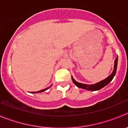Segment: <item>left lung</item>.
Wrapping results in <instances>:
<instances>
[{"mask_svg": "<svg viewBox=\"0 0 128 128\" xmlns=\"http://www.w3.org/2000/svg\"><path fill=\"white\" fill-rule=\"evenodd\" d=\"M118 56L116 57V58L115 59L114 61V70L113 72H112V74H110L109 76H108L106 78H105L104 80H102V81L99 82L98 83H96L95 84H92V85H88V84H81L79 83L78 82L75 81L74 79V78L72 76V78L73 82H74V84L76 86H77L78 88H83L85 90H98L101 89L102 88H103L104 87H105L108 84L112 81V80L113 79L114 76H115L117 70V66H118Z\"/></svg>", "mask_w": 128, "mask_h": 128, "instance_id": "8db88e82", "label": "left lung"}]
</instances>
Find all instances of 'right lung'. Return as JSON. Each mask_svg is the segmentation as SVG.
Returning a JSON list of instances; mask_svg holds the SVG:
<instances>
[{
    "mask_svg": "<svg viewBox=\"0 0 128 128\" xmlns=\"http://www.w3.org/2000/svg\"><path fill=\"white\" fill-rule=\"evenodd\" d=\"M51 86H50V87H51ZM50 87H47V88H44V89L41 90H40V91H37V92H31V93H39V92H44V91H45V90H48V88H49Z\"/></svg>",
    "mask_w": 128,
    "mask_h": 128,
    "instance_id": "right-lung-1",
    "label": "right lung"
}]
</instances>
